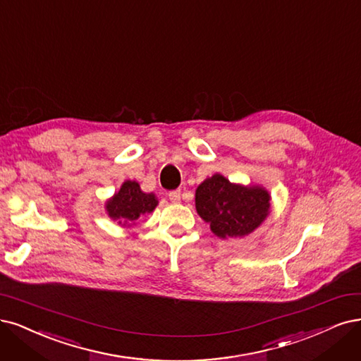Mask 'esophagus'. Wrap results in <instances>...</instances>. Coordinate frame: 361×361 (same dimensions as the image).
<instances>
[{
	"label": "esophagus",
	"mask_w": 361,
	"mask_h": 361,
	"mask_svg": "<svg viewBox=\"0 0 361 361\" xmlns=\"http://www.w3.org/2000/svg\"><path fill=\"white\" fill-rule=\"evenodd\" d=\"M167 195L170 198V202H173V203H179L180 202V190L170 191Z\"/></svg>",
	"instance_id": "34e87169"
}]
</instances>
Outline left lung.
Wrapping results in <instances>:
<instances>
[{"mask_svg": "<svg viewBox=\"0 0 361 361\" xmlns=\"http://www.w3.org/2000/svg\"><path fill=\"white\" fill-rule=\"evenodd\" d=\"M267 191L245 188L221 175L206 179L195 191L197 212L218 238H242L254 231L269 214Z\"/></svg>", "mask_w": 361, "mask_h": 361, "instance_id": "8db88e82", "label": "left lung"}]
</instances>
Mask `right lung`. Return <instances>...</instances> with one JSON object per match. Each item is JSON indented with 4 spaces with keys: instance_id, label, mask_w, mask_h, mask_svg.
Masks as SVG:
<instances>
[{
    "instance_id": "add662e5",
    "label": "right lung",
    "mask_w": 361,
    "mask_h": 361,
    "mask_svg": "<svg viewBox=\"0 0 361 361\" xmlns=\"http://www.w3.org/2000/svg\"><path fill=\"white\" fill-rule=\"evenodd\" d=\"M158 200L154 194H145L140 185L134 180L123 182L121 190L107 202L109 216L119 219V224L134 222L140 215L152 212Z\"/></svg>"
}]
</instances>
